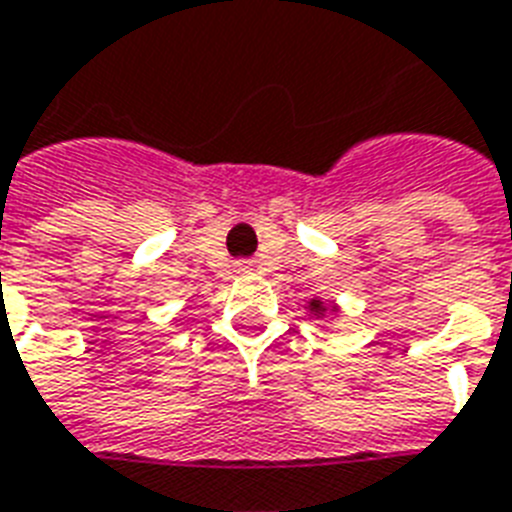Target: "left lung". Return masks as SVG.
Listing matches in <instances>:
<instances>
[{
  "label": "left lung",
  "instance_id": "obj_1",
  "mask_svg": "<svg viewBox=\"0 0 512 512\" xmlns=\"http://www.w3.org/2000/svg\"><path fill=\"white\" fill-rule=\"evenodd\" d=\"M310 310H312V315H318V318H320V315L326 312V307H323V301H320V299H312L310 301Z\"/></svg>",
  "mask_w": 512,
  "mask_h": 512
}]
</instances>
